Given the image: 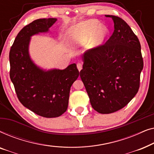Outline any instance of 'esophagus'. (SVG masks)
Wrapping results in <instances>:
<instances>
[{"label": "esophagus", "instance_id": "1", "mask_svg": "<svg viewBox=\"0 0 154 154\" xmlns=\"http://www.w3.org/2000/svg\"><path fill=\"white\" fill-rule=\"evenodd\" d=\"M77 68H78V69H79V71H81L82 68H83V65H82V64H81V63H78V64H77Z\"/></svg>", "mask_w": 154, "mask_h": 154}]
</instances>
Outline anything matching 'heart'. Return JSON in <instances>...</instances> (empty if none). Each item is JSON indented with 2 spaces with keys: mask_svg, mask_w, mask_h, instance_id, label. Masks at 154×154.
Segmentation results:
<instances>
[{
  "mask_svg": "<svg viewBox=\"0 0 154 154\" xmlns=\"http://www.w3.org/2000/svg\"><path fill=\"white\" fill-rule=\"evenodd\" d=\"M69 37L79 44H85L90 37L94 44H100L107 34V29L95 20H88L71 27L69 30Z\"/></svg>",
  "mask_w": 154,
  "mask_h": 154,
  "instance_id": "obj_1",
  "label": "heart"
}]
</instances>
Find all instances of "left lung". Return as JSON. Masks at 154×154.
I'll return each mask as SVG.
<instances>
[{
    "label": "left lung",
    "instance_id": "8db88e82",
    "mask_svg": "<svg viewBox=\"0 0 154 154\" xmlns=\"http://www.w3.org/2000/svg\"><path fill=\"white\" fill-rule=\"evenodd\" d=\"M112 18L114 31L103 45L85 52L80 76L90 104L100 113L125 106L137 93L144 66L138 38L119 17Z\"/></svg>",
    "mask_w": 154,
    "mask_h": 154
}]
</instances>
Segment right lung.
I'll return each instance as SVG.
<instances>
[{
  "label": "right lung",
  "mask_w": 154,
  "mask_h": 154,
  "mask_svg": "<svg viewBox=\"0 0 154 154\" xmlns=\"http://www.w3.org/2000/svg\"><path fill=\"white\" fill-rule=\"evenodd\" d=\"M55 18L38 19L25 26L10 50V77L23 106L45 118L60 116L66 111L71 85L79 75L76 64L64 70L43 71L31 60L29 45L31 35L48 32Z\"/></svg>",
  "instance_id": "1"
}]
</instances>
